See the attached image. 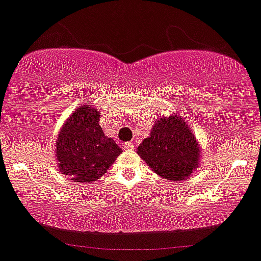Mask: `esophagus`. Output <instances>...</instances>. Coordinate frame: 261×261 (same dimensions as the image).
Wrapping results in <instances>:
<instances>
[{"mask_svg": "<svg viewBox=\"0 0 261 261\" xmlns=\"http://www.w3.org/2000/svg\"><path fill=\"white\" fill-rule=\"evenodd\" d=\"M123 147L126 149H134V148H135V144H134L133 142H126V143L123 144Z\"/></svg>", "mask_w": 261, "mask_h": 261, "instance_id": "obj_1", "label": "esophagus"}]
</instances>
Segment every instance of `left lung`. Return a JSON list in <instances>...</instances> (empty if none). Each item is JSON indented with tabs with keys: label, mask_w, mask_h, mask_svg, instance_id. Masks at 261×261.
Returning <instances> with one entry per match:
<instances>
[{
	"label": "left lung",
	"mask_w": 261,
	"mask_h": 261,
	"mask_svg": "<svg viewBox=\"0 0 261 261\" xmlns=\"http://www.w3.org/2000/svg\"><path fill=\"white\" fill-rule=\"evenodd\" d=\"M137 152L156 174L169 181L188 180L201 158L193 131L176 114L158 119Z\"/></svg>",
	"instance_id": "1"
}]
</instances>
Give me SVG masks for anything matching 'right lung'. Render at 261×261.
<instances>
[{
	"mask_svg": "<svg viewBox=\"0 0 261 261\" xmlns=\"http://www.w3.org/2000/svg\"><path fill=\"white\" fill-rule=\"evenodd\" d=\"M122 153L117 143L99 126V112L92 105L77 108L56 140V160L63 174L76 182H92L112 167Z\"/></svg>",
	"mask_w": 261,
	"mask_h": 261,
	"instance_id": "add662e5",
	"label": "right lung"
}]
</instances>
